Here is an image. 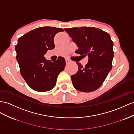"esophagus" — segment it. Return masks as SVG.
Masks as SVG:
<instances>
[{
  "instance_id": "34e87169",
  "label": "esophagus",
  "mask_w": 134,
  "mask_h": 134,
  "mask_svg": "<svg viewBox=\"0 0 134 134\" xmlns=\"http://www.w3.org/2000/svg\"><path fill=\"white\" fill-rule=\"evenodd\" d=\"M71 62V61L70 59H66V64H69V63H70Z\"/></svg>"
}]
</instances>
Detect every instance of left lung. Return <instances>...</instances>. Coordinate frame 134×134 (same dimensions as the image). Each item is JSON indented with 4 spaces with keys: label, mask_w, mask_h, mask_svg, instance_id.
Instances as JSON below:
<instances>
[{
    "label": "left lung",
    "mask_w": 134,
    "mask_h": 134,
    "mask_svg": "<svg viewBox=\"0 0 134 134\" xmlns=\"http://www.w3.org/2000/svg\"><path fill=\"white\" fill-rule=\"evenodd\" d=\"M76 43L78 49L75 53L88 55V62L85 66L77 62L78 71L71 75L76 90L83 92H93L100 88L111 70L114 57L113 42L109 34L94 27L64 29Z\"/></svg>",
    "instance_id": "obj_1"
}]
</instances>
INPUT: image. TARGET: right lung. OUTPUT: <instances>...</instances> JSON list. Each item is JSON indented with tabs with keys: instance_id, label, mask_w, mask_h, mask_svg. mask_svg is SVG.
Returning <instances> with one entry per match:
<instances>
[{
	"instance_id": "1",
	"label": "right lung",
	"mask_w": 134,
	"mask_h": 134,
	"mask_svg": "<svg viewBox=\"0 0 134 134\" xmlns=\"http://www.w3.org/2000/svg\"><path fill=\"white\" fill-rule=\"evenodd\" d=\"M61 28L40 27L25 34L15 46L20 72L26 83L34 91L47 92L55 86L58 75L66 66L64 58L54 61L44 57L48 50L54 49L55 34L63 32Z\"/></svg>"
}]
</instances>
